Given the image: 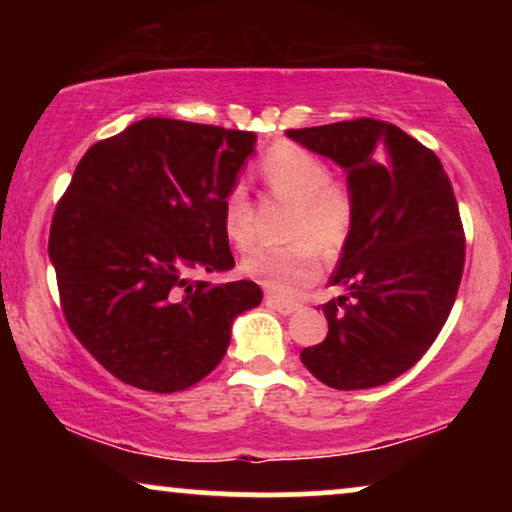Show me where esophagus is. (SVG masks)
<instances>
[{
	"instance_id": "34e87169",
	"label": "esophagus",
	"mask_w": 512,
	"mask_h": 512,
	"mask_svg": "<svg viewBox=\"0 0 512 512\" xmlns=\"http://www.w3.org/2000/svg\"><path fill=\"white\" fill-rule=\"evenodd\" d=\"M265 303H268L270 307H275V310L279 314H284V317H289V314H293V312L298 310V305L286 303V300H279L277 296H272V293H268V296H265Z\"/></svg>"
}]
</instances>
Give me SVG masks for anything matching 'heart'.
I'll list each match as a JSON object with an SVG mask.
<instances>
[{
    "label": "heart",
    "instance_id": "obj_1",
    "mask_svg": "<svg viewBox=\"0 0 512 512\" xmlns=\"http://www.w3.org/2000/svg\"><path fill=\"white\" fill-rule=\"evenodd\" d=\"M258 172L268 191L293 202L286 247H261L242 261L249 279L277 298H298L321 277V258L335 256L352 237L356 223V193L342 177H333L319 153L289 139L275 142L261 156ZM223 233L237 249L256 242L254 202L247 188L233 186L221 200Z\"/></svg>",
    "mask_w": 512,
    "mask_h": 512
}]
</instances>
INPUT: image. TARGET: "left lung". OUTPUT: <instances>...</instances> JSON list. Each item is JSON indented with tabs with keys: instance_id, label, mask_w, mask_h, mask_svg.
Returning <instances> with one entry per match:
<instances>
[{
	"instance_id": "1",
	"label": "left lung",
	"mask_w": 512,
	"mask_h": 512,
	"mask_svg": "<svg viewBox=\"0 0 512 512\" xmlns=\"http://www.w3.org/2000/svg\"><path fill=\"white\" fill-rule=\"evenodd\" d=\"M286 135L345 167L356 193L331 277L347 293L321 307L328 335L300 359L333 389L380 387L422 359L457 298L466 237L452 184L436 153L394 123L354 118Z\"/></svg>"
}]
</instances>
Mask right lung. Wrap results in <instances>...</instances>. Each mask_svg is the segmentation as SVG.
Wrapping results in <instances>:
<instances>
[{
	"label": "right lung",
	"instance_id": "1",
	"mask_svg": "<svg viewBox=\"0 0 512 512\" xmlns=\"http://www.w3.org/2000/svg\"><path fill=\"white\" fill-rule=\"evenodd\" d=\"M256 135L144 118L90 146L55 207L48 256L76 340L130 387L172 394L219 366L256 282L191 272L235 265L221 200Z\"/></svg>",
	"mask_w": 512,
	"mask_h": 512
}]
</instances>
